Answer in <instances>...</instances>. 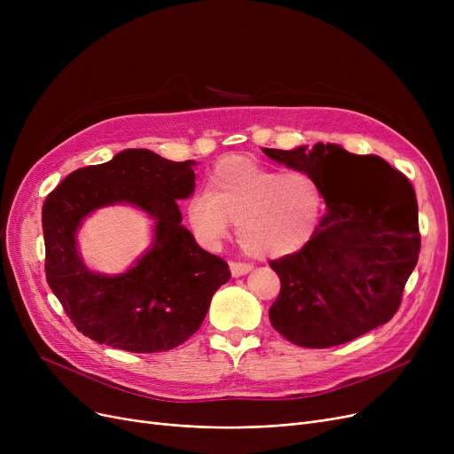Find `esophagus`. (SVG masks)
I'll return each mask as SVG.
<instances>
[{"mask_svg": "<svg viewBox=\"0 0 454 454\" xmlns=\"http://www.w3.org/2000/svg\"><path fill=\"white\" fill-rule=\"evenodd\" d=\"M230 270L233 278H239L248 274L252 270V265L247 263V261H230Z\"/></svg>", "mask_w": 454, "mask_h": 454, "instance_id": "obj_1", "label": "esophagus"}]
</instances>
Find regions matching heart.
Instances as JSON below:
<instances>
[{
    "instance_id": "heart-1",
    "label": "heart",
    "mask_w": 454,
    "mask_h": 454,
    "mask_svg": "<svg viewBox=\"0 0 454 454\" xmlns=\"http://www.w3.org/2000/svg\"><path fill=\"white\" fill-rule=\"evenodd\" d=\"M324 207L322 187L305 171H281L247 156L223 158L207 189L187 200V221L204 247H217L239 223L243 248L259 257L300 250L315 235Z\"/></svg>"
}]
</instances>
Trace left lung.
I'll use <instances>...</instances> for the list:
<instances>
[{
	"instance_id": "1",
	"label": "left lung",
	"mask_w": 454,
	"mask_h": 454,
	"mask_svg": "<svg viewBox=\"0 0 454 454\" xmlns=\"http://www.w3.org/2000/svg\"><path fill=\"white\" fill-rule=\"evenodd\" d=\"M263 153L315 176L327 202L309 243L269 263L281 281L269 311L272 327L296 346L331 348L387 324L421 247L409 178L383 158L331 143Z\"/></svg>"
}]
</instances>
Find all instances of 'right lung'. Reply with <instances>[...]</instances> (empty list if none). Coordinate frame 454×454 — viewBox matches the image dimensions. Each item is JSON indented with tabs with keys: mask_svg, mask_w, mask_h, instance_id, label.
<instances>
[{
	"mask_svg": "<svg viewBox=\"0 0 454 454\" xmlns=\"http://www.w3.org/2000/svg\"><path fill=\"white\" fill-rule=\"evenodd\" d=\"M193 160L169 161L147 149H127L67 175L47 195L45 278L84 337L132 353H158L184 344L202 325L230 269L180 224L176 200L193 193ZM117 201L152 215L155 245L125 275H93L76 254L74 233L88 212Z\"/></svg>",
	"mask_w": 454,
	"mask_h": 454,
	"instance_id": "obj_1",
	"label": "right lung"
}]
</instances>
